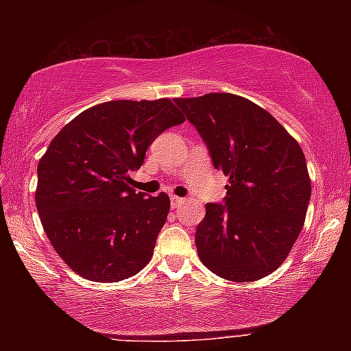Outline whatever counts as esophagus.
<instances>
[{
	"label": "esophagus",
	"instance_id": "34e87169",
	"mask_svg": "<svg viewBox=\"0 0 351 351\" xmlns=\"http://www.w3.org/2000/svg\"><path fill=\"white\" fill-rule=\"evenodd\" d=\"M184 198H180V196H176V195H172L171 196V206L172 208H179V206L184 203Z\"/></svg>",
	"mask_w": 351,
	"mask_h": 351
}]
</instances>
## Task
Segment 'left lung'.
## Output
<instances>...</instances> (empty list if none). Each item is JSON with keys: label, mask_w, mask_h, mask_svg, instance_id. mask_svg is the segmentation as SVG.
Here are the masks:
<instances>
[{"label": "left lung", "mask_w": 351, "mask_h": 351, "mask_svg": "<svg viewBox=\"0 0 351 351\" xmlns=\"http://www.w3.org/2000/svg\"><path fill=\"white\" fill-rule=\"evenodd\" d=\"M214 167L228 177L223 204H206L196 228L204 267L251 282L276 270L305 223L311 182L299 142L257 104L230 93L176 99Z\"/></svg>", "instance_id": "obj_1"}]
</instances>
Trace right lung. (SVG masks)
<instances>
[{"label": "right lung", "instance_id": "add662e5", "mask_svg": "<svg viewBox=\"0 0 351 351\" xmlns=\"http://www.w3.org/2000/svg\"><path fill=\"white\" fill-rule=\"evenodd\" d=\"M184 121L169 99L112 100L52 138L38 162L36 209L56 252L80 276L117 282L150 262L171 199L136 193L129 172L162 131Z\"/></svg>", "mask_w": 351, "mask_h": 351}]
</instances>
